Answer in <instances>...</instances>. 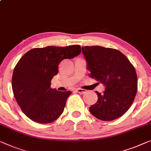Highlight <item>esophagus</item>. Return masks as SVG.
Returning <instances> with one entry per match:
<instances>
[{"instance_id": "obj_1", "label": "esophagus", "mask_w": 151, "mask_h": 151, "mask_svg": "<svg viewBox=\"0 0 151 151\" xmlns=\"http://www.w3.org/2000/svg\"><path fill=\"white\" fill-rule=\"evenodd\" d=\"M76 91H77L78 93L82 94L83 93H85L86 90H84V89H82V88H77V89H76Z\"/></svg>"}]
</instances>
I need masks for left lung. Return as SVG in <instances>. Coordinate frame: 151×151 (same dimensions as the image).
<instances>
[{
    "label": "left lung",
    "mask_w": 151,
    "mask_h": 151,
    "mask_svg": "<svg viewBox=\"0 0 151 151\" xmlns=\"http://www.w3.org/2000/svg\"><path fill=\"white\" fill-rule=\"evenodd\" d=\"M82 51L90 76L105 86L103 94L96 92L98 101L89 108L95 117L112 121L130 107L137 92L135 68L117 50L99 46H84Z\"/></svg>",
    "instance_id": "1"
}]
</instances>
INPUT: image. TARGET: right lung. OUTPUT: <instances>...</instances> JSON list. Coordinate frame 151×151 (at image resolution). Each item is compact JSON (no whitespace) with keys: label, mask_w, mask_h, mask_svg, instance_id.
I'll list each match as a JSON object with an SVG mask.
<instances>
[{"label":"right lung","mask_w":151,"mask_h":151,"mask_svg":"<svg viewBox=\"0 0 151 151\" xmlns=\"http://www.w3.org/2000/svg\"><path fill=\"white\" fill-rule=\"evenodd\" d=\"M81 52L79 45L47 46L29 50L16 65L12 77L14 96L25 115L32 121L49 124L63 112L71 91L50 88L65 59H73Z\"/></svg>","instance_id":"add662e5"}]
</instances>
